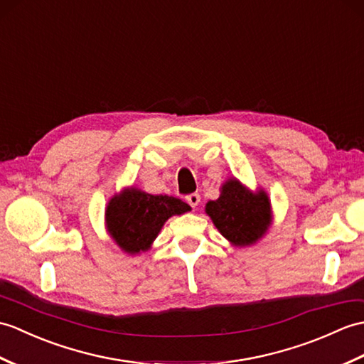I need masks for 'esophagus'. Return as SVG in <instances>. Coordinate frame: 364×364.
<instances>
[{
	"label": "esophagus",
	"mask_w": 364,
	"mask_h": 364,
	"mask_svg": "<svg viewBox=\"0 0 364 364\" xmlns=\"http://www.w3.org/2000/svg\"><path fill=\"white\" fill-rule=\"evenodd\" d=\"M200 200H201L200 193H191V196L186 197V201H188L189 205H191V208H193V209H196L200 205Z\"/></svg>",
	"instance_id": "obj_1"
}]
</instances>
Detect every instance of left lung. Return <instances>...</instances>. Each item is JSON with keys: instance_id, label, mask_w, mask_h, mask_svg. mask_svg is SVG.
Instances as JSON below:
<instances>
[{"instance_id": "1", "label": "left lung", "mask_w": 364, "mask_h": 364, "mask_svg": "<svg viewBox=\"0 0 364 364\" xmlns=\"http://www.w3.org/2000/svg\"><path fill=\"white\" fill-rule=\"evenodd\" d=\"M205 213L235 248L257 243L273 223L268 193L262 188L251 191L234 176L222 184L220 197L206 203Z\"/></svg>"}]
</instances>
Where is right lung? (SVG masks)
I'll list each match as a JSON object with an SVG mask.
<instances>
[{
    "mask_svg": "<svg viewBox=\"0 0 364 364\" xmlns=\"http://www.w3.org/2000/svg\"><path fill=\"white\" fill-rule=\"evenodd\" d=\"M191 210L188 203L168 196H151L134 186L124 188L108 200L105 228L117 247L129 256L151 248L164 223Z\"/></svg>",
    "mask_w": 364,
    "mask_h": 364,
    "instance_id": "obj_1",
    "label": "right lung"
}]
</instances>
